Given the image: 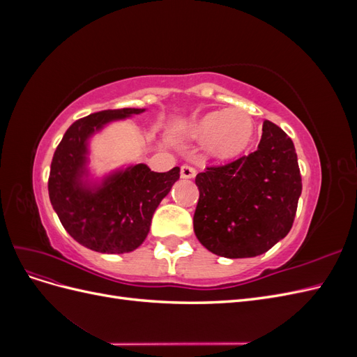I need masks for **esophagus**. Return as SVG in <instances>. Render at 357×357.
<instances>
[{
	"instance_id": "1",
	"label": "esophagus",
	"mask_w": 357,
	"mask_h": 357,
	"mask_svg": "<svg viewBox=\"0 0 357 357\" xmlns=\"http://www.w3.org/2000/svg\"><path fill=\"white\" fill-rule=\"evenodd\" d=\"M180 176H181V178H193L197 176V171L190 165H181Z\"/></svg>"
}]
</instances>
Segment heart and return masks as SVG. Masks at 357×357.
Masks as SVG:
<instances>
[{
	"mask_svg": "<svg viewBox=\"0 0 357 357\" xmlns=\"http://www.w3.org/2000/svg\"><path fill=\"white\" fill-rule=\"evenodd\" d=\"M185 132L193 139H207L208 153L218 159L241 155L253 137V121L241 109L211 112L190 122Z\"/></svg>",
	"mask_w": 357,
	"mask_h": 357,
	"instance_id": "obj_1",
	"label": "heart"
}]
</instances>
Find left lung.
<instances>
[{
    "label": "left lung",
    "mask_w": 357,
    "mask_h": 357,
    "mask_svg": "<svg viewBox=\"0 0 357 357\" xmlns=\"http://www.w3.org/2000/svg\"><path fill=\"white\" fill-rule=\"evenodd\" d=\"M193 231L211 253L238 259L268 252L289 234L302 192L298 156L282 128L265 121L257 150L195 178Z\"/></svg>",
    "instance_id": "1"
}]
</instances>
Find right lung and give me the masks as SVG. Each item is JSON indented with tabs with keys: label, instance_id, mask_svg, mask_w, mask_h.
<instances>
[{
	"label": "right lung",
	"instance_id": "add662e5",
	"mask_svg": "<svg viewBox=\"0 0 357 357\" xmlns=\"http://www.w3.org/2000/svg\"><path fill=\"white\" fill-rule=\"evenodd\" d=\"M144 109L104 110L75 121L52 159L49 198L66 231L93 252L121 255L135 250L150 231L153 213L180 168L155 172L146 164L117 169L101 181L89 180V138L113 121Z\"/></svg>",
	"mask_w": 357,
	"mask_h": 357
}]
</instances>
